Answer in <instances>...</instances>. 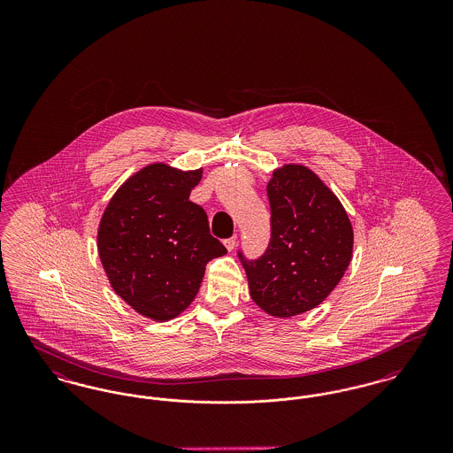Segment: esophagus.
Here are the masks:
<instances>
[{
  "label": "esophagus",
  "instance_id": "34e87169",
  "mask_svg": "<svg viewBox=\"0 0 453 453\" xmlns=\"http://www.w3.org/2000/svg\"><path fill=\"white\" fill-rule=\"evenodd\" d=\"M236 236L229 237V239L224 241V246L227 248V251H233L236 248Z\"/></svg>",
  "mask_w": 453,
  "mask_h": 453
}]
</instances>
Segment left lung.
<instances>
[{
    "label": "left lung",
    "mask_w": 453,
    "mask_h": 453,
    "mask_svg": "<svg viewBox=\"0 0 453 453\" xmlns=\"http://www.w3.org/2000/svg\"><path fill=\"white\" fill-rule=\"evenodd\" d=\"M266 195L272 211L268 248L257 259L239 251L251 299L275 318L318 307L345 275L353 227L342 202L316 173L301 165L273 172Z\"/></svg>",
    "instance_id": "8db88e82"
}]
</instances>
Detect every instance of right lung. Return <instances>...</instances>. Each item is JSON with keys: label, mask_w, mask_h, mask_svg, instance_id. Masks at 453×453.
Instances as JSON below:
<instances>
[{"label": "right lung", "mask_w": 453, "mask_h": 453, "mask_svg": "<svg viewBox=\"0 0 453 453\" xmlns=\"http://www.w3.org/2000/svg\"><path fill=\"white\" fill-rule=\"evenodd\" d=\"M202 170L154 163L108 202L98 227V255L110 285L139 314L168 321L196 296L211 259L227 253L211 236L205 211L188 200Z\"/></svg>", "instance_id": "add662e5"}]
</instances>
